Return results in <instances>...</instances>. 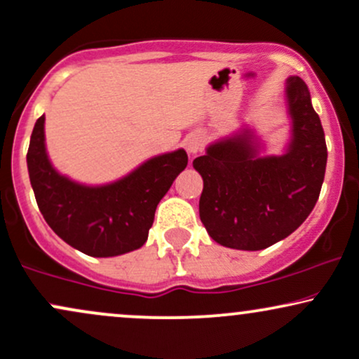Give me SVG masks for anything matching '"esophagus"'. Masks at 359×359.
Segmentation results:
<instances>
[{
    "label": "esophagus",
    "mask_w": 359,
    "mask_h": 359,
    "mask_svg": "<svg viewBox=\"0 0 359 359\" xmlns=\"http://www.w3.org/2000/svg\"><path fill=\"white\" fill-rule=\"evenodd\" d=\"M203 147H204V140L201 135H191V137L187 138V142H185V148H187L189 154L192 155H196L197 151L203 150Z\"/></svg>",
    "instance_id": "1"
}]
</instances>
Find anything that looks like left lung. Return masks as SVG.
Listing matches in <instances>:
<instances>
[{
  "label": "left lung",
  "mask_w": 359,
  "mask_h": 359,
  "mask_svg": "<svg viewBox=\"0 0 359 359\" xmlns=\"http://www.w3.org/2000/svg\"><path fill=\"white\" fill-rule=\"evenodd\" d=\"M294 130L282 156H258L248 131L222 140L197 156L203 175L199 216L222 246L257 251L287 238L307 219L324 182L327 147L311 93L300 77L287 86Z\"/></svg>",
  "instance_id": "1"
}]
</instances>
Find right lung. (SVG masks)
Segmentation results:
<instances>
[{
    "label": "right lung",
    "mask_w": 359,
    "mask_h": 359,
    "mask_svg": "<svg viewBox=\"0 0 359 359\" xmlns=\"http://www.w3.org/2000/svg\"><path fill=\"white\" fill-rule=\"evenodd\" d=\"M43 123L45 116L36 119L27 163L36 204L53 233L89 257H116L145 245L156 205L187 167L185 150L150 158L114 184L88 187L50 165Z\"/></svg>",
    "instance_id": "1"
}]
</instances>
